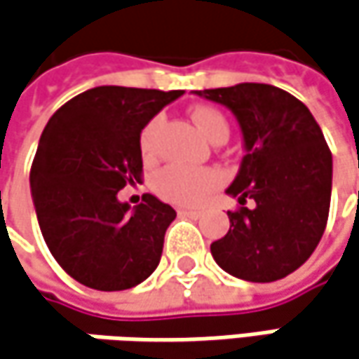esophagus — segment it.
<instances>
[{
  "label": "esophagus",
  "mask_w": 359,
  "mask_h": 359,
  "mask_svg": "<svg viewBox=\"0 0 359 359\" xmlns=\"http://www.w3.org/2000/svg\"><path fill=\"white\" fill-rule=\"evenodd\" d=\"M180 217H191V219H199L201 211H193V209H179Z\"/></svg>",
  "instance_id": "34e87169"
}]
</instances>
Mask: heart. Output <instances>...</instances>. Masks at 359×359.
Listing matches in <instances>:
<instances>
[{
	"instance_id": "obj_1",
	"label": "heart",
	"mask_w": 359,
	"mask_h": 359,
	"mask_svg": "<svg viewBox=\"0 0 359 359\" xmlns=\"http://www.w3.org/2000/svg\"><path fill=\"white\" fill-rule=\"evenodd\" d=\"M193 121L197 126L203 136L211 142L215 140H227L229 136V123L223 117L222 111L199 105L193 109ZM160 119H152L140 136V148L142 154L146 158H150L154 154V142L158 134ZM219 184V175L211 168H191V166H182V164H168L162 170L156 172V177L152 180L154 191L160 197L166 201H172L177 205H199L215 187Z\"/></svg>"
}]
</instances>
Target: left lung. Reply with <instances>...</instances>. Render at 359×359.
<instances>
[{
  "instance_id": "left-lung-1",
  "label": "left lung",
  "mask_w": 359,
  "mask_h": 359,
  "mask_svg": "<svg viewBox=\"0 0 359 359\" xmlns=\"http://www.w3.org/2000/svg\"><path fill=\"white\" fill-rule=\"evenodd\" d=\"M225 105L240 123L243 158L227 195L229 231L211 243L213 260L236 278L274 283L309 260L329 215L333 160L305 103L274 85L240 83L193 91ZM252 198L257 205L243 208Z\"/></svg>"
}]
</instances>
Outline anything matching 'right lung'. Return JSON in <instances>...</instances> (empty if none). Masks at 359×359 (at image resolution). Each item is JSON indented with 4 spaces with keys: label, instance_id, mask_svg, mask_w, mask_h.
Instances as JSON below:
<instances>
[{
    "label": "right lung",
    "instance_id": "add662e5",
    "mask_svg": "<svg viewBox=\"0 0 359 359\" xmlns=\"http://www.w3.org/2000/svg\"><path fill=\"white\" fill-rule=\"evenodd\" d=\"M180 95L103 85L73 97L48 119L30 189L44 242L76 283L126 290L156 270L177 211L148 193L132 207L117 193L142 179V130Z\"/></svg>",
    "mask_w": 359,
    "mask_h": 359
}]
</instances>
